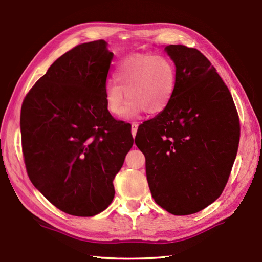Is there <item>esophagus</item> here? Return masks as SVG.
Segmentation results:
<instances>
[{"instance_id": "34e87169", "label": "esophagus", "mask_w": 262, "mask_h": 262, "mask_svg": "<svg viewBox=\"0 0 262 262\" xmlns=\"http://www.w3.org/2000/svg\"><path fill=\"white\" fill-rule=\"evenodd\" d=\"M137 128H138V124H136V122H133V124H132V135H133V137L136 136Z\"/></svg>"}]
</instances>
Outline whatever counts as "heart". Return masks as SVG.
Here are the masks:
<instances>
[{
  "label": "heart",
  "mask_w": 262,
  "mask_h": 262,
  "mask_svg": "<svg viewBox=\"0 0 262 262\" xmlns=\"http://www.w3.org/2000/svg\"><path fill=\"white\" fill-rule=\"evenodd\" d=\"M114 80L104 86L103 94L106 110L112 116L124 114V118L130 119L143 111L155 116L165 111L175 95L176 67L165 55L135 53L117 66ZM127 97L130 100L126 105Z\"/></svg>",
  "instance_id": "obj_1"
}]
</instances>
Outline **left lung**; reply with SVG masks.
I'll return each mask as SVG.
<instances>
[{"label": "left lung", "instance_id": "obj_1", "mask_svg": "<svg viewBox=\"0 0 262 262\" xmlns=\"http://www.w3.org/2000/svg\"><path fill=\"white\" fill-rule=\"evenodd\" d=\"M165 51L176 67L175 95L165 111L143 124L135 143L145 156L155 201L185 216L223 193L236 158L239 121L228 87L206 56L185 45Z\"/></svg>", "mask_w": 262, "mask_h": 262}]
</instances>
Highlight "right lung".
Returning a JSON list of instances; mask_svg holds the SVG:
<instances>
[{"instance_id":"obj_1","label":"right lung","mask_w":262,"mask_h":262,"mask_svg":"<svg viewBox=\"0 0 262 262\" xmlns=\"http://www.w3.org/2000/svg\"><path fill=\"white\" fill-rule=\"evenodd\" d=\"M112 59L103 39L77 45L51 64L23 102L20 130L30 182L53 206L77 217L109 207L112 182L134 143L128 125L105 107Z\"/></svg>"}]
</instances>
